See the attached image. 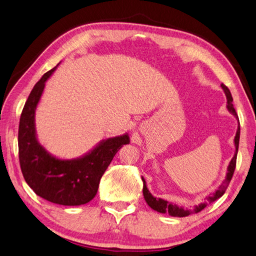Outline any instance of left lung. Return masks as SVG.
Returning a JSON list of instances; mask_svg holds the SVG:
<instances>
[{
    "mask_svg": "<svg viewBox=\"0 0 256 256\" xmlns=\"http://www.w3.org/2000/svg\"><path fill=\"white\" fill-rule=\"evenodd\" d=\"M221 88H222L224 92L226 94V110H228L232 114V115H234L238 119V120H239V118H238V115H236V112L234 107V104H232L234 98H232L229 88H226L224 84H221ZM239 141H240V122L238 124V129H236V137H234V146H236L234 156V158H231V161H230L229 166H228V168H226V178L222 180V183H221L218 186L217 190H216L214 192H212V194H209L208 196L205 197V202H200V205L195 206L194 209L184 208L183 206H178L173 202L164 200H162V198H156L149 192V190H148L146 180L142 178L144 200L146 202L148 205H149L153 210H156V212H161V214H168L170 216H172V217H186V216H190L192 214H197V212H202V210L208 205V204L217 200L218 198H220L221 196L224 194L226 187H228L230 180L232 178V175H234V170H236L238 149H239Z\"/></svg>",
    "mask_w": 256,
    "mask_h": 256,
    "instance_id": "1",
    "label": "left lung"
}]
</instances>
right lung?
<instances>
[{
    "mask_svg": "<svg viewBox=\"0 0 256 256\" xmlns=\"http://www.w3.org/2000/svg\"><path fill=\"white\" fill-rule=\"evenodd\" d=\"M56 66L36 83L22 108L18 128L20 163L26 183L38 196L58 205L80 206L95 197L100 178L118 150L130 142V138L126 132L104 139L76 158H56L44 149L37 138L36 108Z\"/></svg>",
    "mask_w": 256,
    "mask_h": 256,
    "instance_id": "right-lung-1",
    "label": "right lung"
}]
</instances>
